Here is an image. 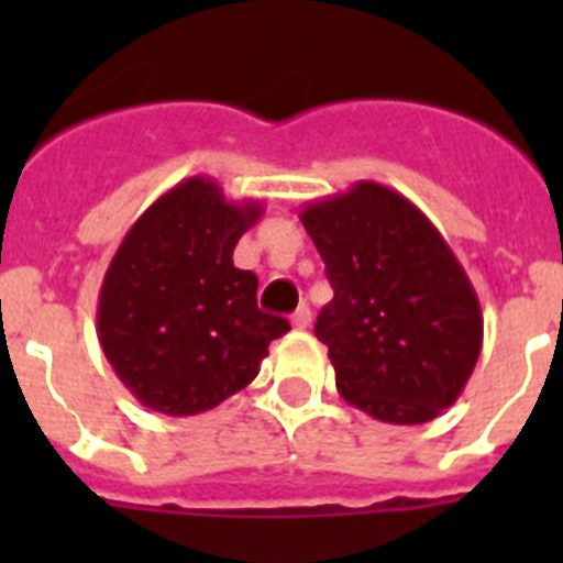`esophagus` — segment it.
Here are the masks:
<instances>
[{
    "mask_svg": "<svg viewBox=\"0 0 563 563\" xmlns=\"http://www.w3.org/2000/svg\"><path fill=\"white\" fill-rule=\"evenodd\" d=\"M292 327H296V330H307V327H310V321H312V312H310V307L307 305H301L298 307L296 312H292Z\"/></svg>",
    "mask_w": 563,
    "mask_h": 563,
    "instance_id": "1",
    "label": "esophagus"
}]
</instances>
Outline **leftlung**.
<instances>
[{
    "instance_id": "left-lung-1",
    "label": "left lung",
    "mask_w": 563,
    "mask_h": 563,
    "mask_svg": "<svg viewBox=\"0 0 563 563\" xmlns=\"http://www.w3.org/2000/svg\"><path fill=\"white\" fill-rule=\"evenodd\" d=\"M298 217L335 290L316 338L343 400L391 426L451 409L479 361L482 307L442 233L372 180L307 202Z\"/></svg>"
}]
</instances>
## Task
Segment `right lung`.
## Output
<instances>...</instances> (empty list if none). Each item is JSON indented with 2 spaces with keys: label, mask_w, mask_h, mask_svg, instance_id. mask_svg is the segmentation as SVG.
<instances>
[{
  "label": "right lung",
  "mask_w": 563,
  "mask_h": 563,
  "mask_svg": "<svg viewBox=\"0 0 563 563\" xmlns=\"http://www.w3.org/2000/svg\"><path fill=\"white\" fill-rule=\"evenodd\" d=\"M262 202H233L211 177L161 194L126 231L98 292V341L146 409L191 417L258 375L271 341L290 330L258 310V278L233 267Z\"/></svg>",
  "instance_id": "right-lung-1"
}]
</instances>
